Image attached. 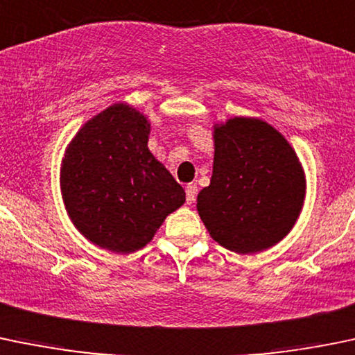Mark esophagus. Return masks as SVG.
I'll return each instance as SVG.
<instances>
[{
  "label": "esophagus",
  "mask_w": 355,
  "mask_h": 355,
  "mask_svg": "<svg viewBox=\"0 0 355 355\" xmlns=\"http://www.w3.org/2000/svg\"><path fill=\"white\" fill-rule=\"evenodd\" d=\"M196 195H198V188H196V184H188L186 186V202L188 203H193L196 200Z\"/></svg>",
  "instance_id": "obj_1"
}]
</instances>
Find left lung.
I'll return each mask as SVG.
<instances>
[{"mask_svg":"<svg viewBox=\"0 0 355 355\" xmlns=\"http://www.w3.org/2000/svg\"><path fill=\"white\" fill-rule=\"evenodd\" d=\"M214 140V174L196 203L205 227L234 253L268 250L301 214V162L286 138L261 119H229L215 128Z\"/></svg>","mask_w":355,"mask_h":355,"instance_id":"obj_1","label":"left lung"}]
</instances>
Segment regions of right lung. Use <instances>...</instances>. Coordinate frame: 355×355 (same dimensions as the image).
Instances as JSON below:
<instances>
[{
  "label": "right lung",
  "instance_id": "add662e5",
  "mask_svg": "<svg viewBox=\"0 0 355 355\" xmlns=\"http://www.w3.org/2000/svg\"><path fill=\"white\" fill-rule=\"evenodd\" d=\"M150 124L126 104H114L83 124L67 148L61 191L83 236L116 253L152 241L186 193L147 147Z\"/></svg>",
  "mask_w": 355,
  "mask_h": 355
}]
</instances>
